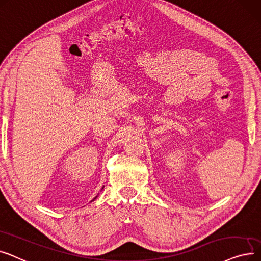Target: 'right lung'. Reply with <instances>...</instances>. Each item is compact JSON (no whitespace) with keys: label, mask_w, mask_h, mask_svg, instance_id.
Here are the masks:
<instances>
[{"label":"right lung","mask_w":261,"mask_h":261,"mask_svg":"<svg viewBox=\"0 0 261 261\" xmlns=\"http://www.w3.org/2000/svg\"><path fill=\"white\" fill-rule=\"evenodd\" d=\"M96 197H97V196H95V197H94V198H96ZM94 198H93V200H94Z\"/></svg>","instance_id":"obj_1"}]
</instances>
